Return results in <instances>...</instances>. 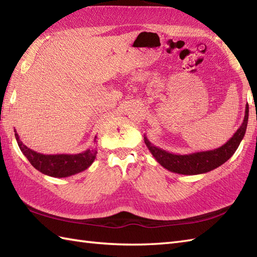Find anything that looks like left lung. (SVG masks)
Returning <instances> with one entry per match:
<instances>
[{
    "label": "left lung",
    "instance_id": "obj_1",
    "mask_svg": "<svg viewBox=\"0 0 257 257\" xmlns=\"http://www.w3.org/2000/svg\"><path fill=\"white\" fill-rule=\"evenodd\" d=\"M248 120V105L245 107V115L243 122L235 134L226 141L222 147L208 151H199L188 154H175L158 148L149 141L145 136V143L151 154L164 169L173 173L183 175H197L204 174L219 168L225 163L232 156L245 135Z\"/></svg>",
    "mask_w": 257,
    "mask_h": 257
}]
</instances>
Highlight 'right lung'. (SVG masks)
Returning <instances> with one entry per match:
<instances>
[{
	"mask_svg": "<svg viewBox=\"0 0 257 257\" xmlns=\"http://www.w3.org/2000/svg\"><path fill=\"white\" fill-rule=\"evenodd\" d=\"M15 138L19 143L21 151L31 164L36 170L48 176L61 178L77 174V173L88 169L94 162V160L96 159V136H95V146L93 148L77 154H41L24 145L16 130Z\"/></svg>",
	"mask_w": 257,
	"mask_h": 257,
	"instance_id": "1",
	"label": "right lung"
}]
</instances>
